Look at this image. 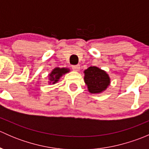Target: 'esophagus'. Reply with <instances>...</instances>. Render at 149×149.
Returning a JSON list of instances; mask_svg holds the SVG:
<instances>
[{"instance_id":"1","label":"esophagus","mask_w":149,"mask_h":149,"mask_svg":"<svg viewBox=\"0 0 149 149\" xmlns=\"http://www.w3.org/2000/svg\"><path fill=\"white\" fill-rule=\"evenodd\" d=\"M72 68H73V70L75 71H79L80 70V66L79 65H73L72 66Z\"/></svg>"}]
</instances>
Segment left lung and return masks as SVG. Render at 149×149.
I'll use <instances>...</instances> for the list:
<instances>
[{"instance_id": "left-lung-1", "label": "left lung", "mask_w": 149, "mask_h": 149, "mask_svg": "<svg viewBox=\"0 0 149 149\" xmlns=\"http://www.w3.org/2000/svg\"><path fill=\"white\" fill-rule=\"evenodd\" d=\"M84 73V82L91 94H100L110 84V78L106 71L96 66H90Z\"/></svg>"}]
</instances>
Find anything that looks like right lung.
Listing matches in <instances>:
<instances>
[{
  "label": "right lung",
  "mask_w": 149,
  "mask_h": 149,
  "mask_svg": "<svg viewBox=\"0 0 149 149\" xmlns=\"http://www.w3.org/2000/svg\"><path fill=\"white\" fill-rule=\"evenodd\" d=\"M70 69L68 68H55L49 74V84H55L59 81L61 77H62L65 73H69Z\"/></svg>",
  "instance_id": "obj_1"
}]
</instances>
